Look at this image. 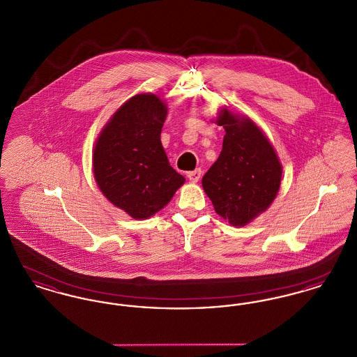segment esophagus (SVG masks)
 Instances as JSON below:
<instances>
[{"label":"esophagus","instance_id":"obj_1","mask_svg":"<svg viewBox=\"0 0 357 357\" xmlns=\"http://www.w3.org/2000/svg\"><path fill=\"white\" fill-rule=\"evenodd\" d=\"M201 176H202V171H201V169H197V170L187 172V178H188L190 182H192V183H197V182L201 179Z\"/></svg>","mask_w":357,"mask_h":357}]
</instances>
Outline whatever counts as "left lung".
Masks as SVG:
<instances>
[{
  "instance_id": "8db88e82",
  "label": "left lung",
  "mask_w": 357,
  "mask_h": 357,
  "mask_svg": "<svg viewBox=\"0 0 357 357\" xmlns=\"http://www.w3.org/2000/svg\"><path fill=\"white\" fill-rule=\"evenodd\" d=\"M213 121L226 135L202 187L215 213L242 227L271 207L281 185L282 165L268 136L249 116L223 107Z\"/></svg>"
}]
</instances>
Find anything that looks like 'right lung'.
<instances>
[{
	"label": "right lung",
	"mask_w": 357,
	"mask_h": 357,
	"mask_svg": "<svg viewBox=\"0 0 357 357\" xmlns=\"http://www.w3.org/2000/svg\"><path fill=\"white\" fill-rule=\"evenodd\" d=\"M167 109L160 96L137 93L120 105L93 146L96 185L134 220L160 211L186 181L171 167L160 142Z\"/></svg>",
	"instance_id": "right-lung-1"
}]
</instances>
